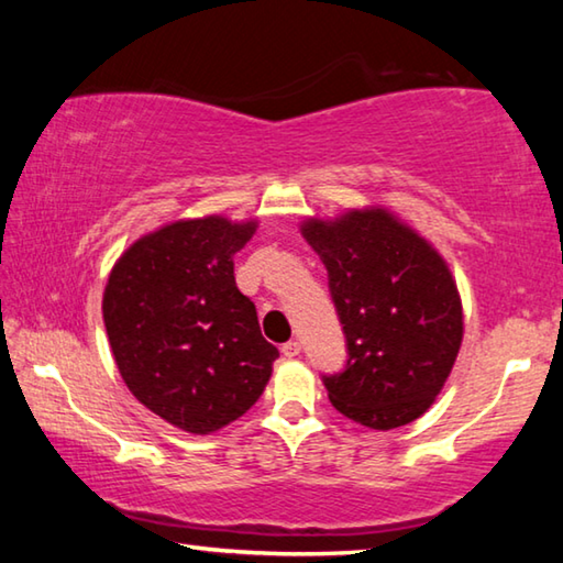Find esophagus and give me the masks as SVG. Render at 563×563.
I'll return each mask as SVG.
<instances>
[{
    "label": "esophagus",
    "mask_w": 563,
    "mask_h": 563,
    "mask_svg": "<svg viewBox=\"0 0 563 563\" xmlns=\"http://www.w3.org/2000/svg\"><path fill=\"white\" fill-rule=\"evenodd\" d=\"M280 352L285 357H298L300 355V342L298 340H288L285 345L280 347Z\"/></svg>",
    "instance_id": "esophagus-1"
}]
</instances>
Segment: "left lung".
I'll use <instances>...</instances> for the list:
<instances>
[{
    "instance_id": "left-lung-1",
    "label": "left lung",
    "mask_w": 563,
    "mask_h": 563,
    "mask_svg": "<svg viewBox=\"0 0 563 563\" xmlns=\"http://www.w3.org/2000/svg\"><path fill=\"white\" fill-rule=\"evenodd\" d=\"M328 268L347 360L322 375L332 407L369 430L427 412L462 345V302L434 247L383 208L302 223Z\"/></svg>"
}]
</instances>
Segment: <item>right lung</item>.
Returning a JSON list of instances; mask_svg holds the SVG:
<instances>
[{"mask_svg": "<svg viewBox=\"0 0 563 563\" xmlns=\"http://www.w3.org/2000/svg\"><path fill=\"white\" fill-rule=\"evenodd\" d=\"M255 221H178L133 243L109 275L103 325L123 383L178 430L211 434L263 395L280 352L238 290L233 255Z\"/></svg>", "mask_w": 563, "mask_h": 563, "instance_id": "add662e5", "label": "right lung"}]
</instances>
